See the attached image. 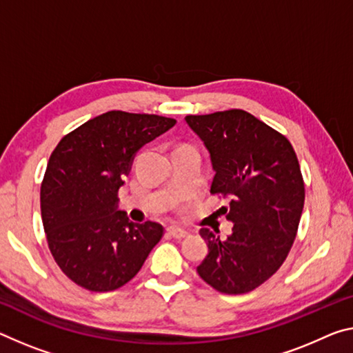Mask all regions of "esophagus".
Segmentation results:
<instances>
[{
    "label": "esophagus",
    "instance_id": "34e87169",
    "mask_svg": "<svg viewBox=\"0 0 353 353\" xmlns=\"http://www.w3.org/2000/svg\"><path fill=\"white\" fill-rule=\"evenodd\" d=\"M168 234H170V236L174 237V239H183V237L188 236L187 231H183V229L176 228V226H170V228H168Z\"/></svg>",
    "mask_w": 353,
    "mask_h": 353
}]
</instances>
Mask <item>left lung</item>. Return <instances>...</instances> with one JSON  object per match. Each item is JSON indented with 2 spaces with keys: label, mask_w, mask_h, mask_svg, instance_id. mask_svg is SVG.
I'll use <instances>...</instances> for the list:
<instances>
[{
  "label": "left lung",
  "mask_w": 353,
  "mask_h": 353,
  "mask_svg": "<svg viewBox=\"0 0 353 353\" xmlns=\"http://www.w3.org/2000/svg\"><path fill=\"white\" fill-rule=\"evenodd\" d=\"M190 128L210 152V193L231 199L221 207L232 234L220 239L203 228L209 254L198 275L221 294H247L286 261L305 204V182L289 139L243 110L190 114Z\"/></svg>",
  "instance_id": "left-lung-1"
}]
</instances>
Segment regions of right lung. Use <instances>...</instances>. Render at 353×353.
Here are the masks:
<instances>
[{
    "instance_id": "1",
    "label": "right lung",
    "mask_w": 353,
    "mask_h": 353,
    "mask_svg": "<svg viewBox=\"0 0 353 353\" xmlns=\"http://www.w3.org/2000/svg\"><path fill=\"white\" fill-rule=\"evenodd\" d=\"M176 124L157 114L108 111L61 139L41 185L48 248L67 278L92 292L119 289L141 270L163 226L117 210L135 154Z\"/></svg>"
}]
</instances>
